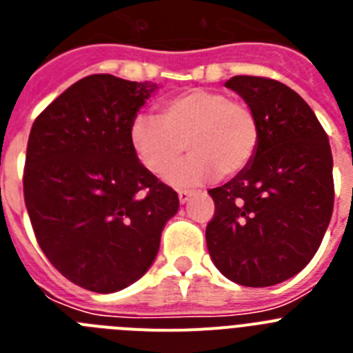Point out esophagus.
Wrapping results in <instances>:
<instances>
[{
    "mask_svg": "<svg viewBox=\"0 0 353 353\" xmlns=\"http://www.w3.org/2000/svg\"><path fill=\"white\" fill-rule=\"evenodd\" d=\"M192 194H194V191H179L180 203H187V201L191 199Z\"/></svg>",
    "mask_w": 353,
    "mask_h": 353,
    "instance_id": "esophagus-1",
    "label": "esophagus"
}]
</instances>
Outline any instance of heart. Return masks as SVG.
<instances>
[{
    "label": "heart",
    "instance_id": "1",
    "mask_svg": "<svg viewBox=\"0 0 353 353\" xmlns=\"http://www.w3.org/2000/svg\"><path fill=\"white\" fill-rule=\"evenodd\" d=\"M260 138L254 109L217 90H187L162 102L155 118L138 117L130 123L134 154L159 179L173 171L185 148L191 154L171 174L174 185L242 173L256 155Z\"/></svg>",
    "mask_w": 353,
    "mask_h": 353
}]
</instances>
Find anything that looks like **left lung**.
I'll use <instances>...</instances> for the list:
<instances>
[{"label": "left lung", "mask_w": 353, "mask_h": 353, "mask_svg": "<svg viewBox=\"0 0 353 353\" xmlns=\"http://www.w3.org/2000/svg\"><path fill=\"white\" fill-rule=\"evenodd\" d=\"M251 105L260 146L235 179L208 194L214 265L242 286H272L301 272L318 251L334 207L329 138L313 109L286 84L235 76L224 84Z\"/></svg>", "instance_id": "1"}]
</instances>
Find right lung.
Listing matches in <instances>:
<instances>
[{
    "label": "right lung",
    "instance_id": "1",
    "mask_svg": "<svg viewBox=\"0 0 353 353\" xmlns=\"http://www.w3.org/2000/svg\"><path fill=\"white\" fill-rule=\"evenodd\" d=\"M154 83L83 77L37 117L24 166V201L37 242L61 276L113 293L150 269L179 194L146 171L130 123Z\"/></svg>",
    "mask_w": 353,
    "mask_h": 353
}]
</instances>
